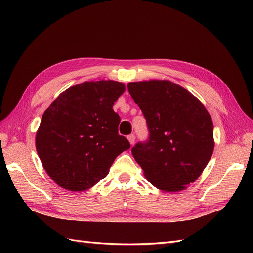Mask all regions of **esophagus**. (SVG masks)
Wrapping results in <instances>:
<instances>
[{
    "instance_id": "1",
    "label": "esophagus",
    "mask_w": 253,
    "mask_h": 253,
    "mask_svg": "<svg viewBox=\"0 0 253 253\" xmlns=\"http://www.w3.org/2000/svg\"><path fill=\"white\" fill-rule=\"evenodd\" d=\"M127 139H128L129 143H131V144H134V143H135V140H136V136H135L134 134L128 135V136H127Z\"/></svg>"
}]
</instances>
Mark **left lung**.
Returning <instances> with one entry per match:
<instances>
[{
    "label": "left lung",
    "instance_id": "1",
    "mask_svg": "<svg viewBox=\"0 0 253 253\" xmlns=\"http://www.w3.org/2000/svg\"><path fill=\"white\" fill-rule=\"evenodd\" d=\"M127 89L147 120L149 137L132 154L147 179L176 192L194 182L212 156L213 122L187 89L167 80L131 82Z\"/></svg>",
    "mask_w": 253,
    "mask_h": 253
}]
</instances>
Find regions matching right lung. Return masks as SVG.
<instances>
[{"label":"right lung","instance_id":"obj_1","mask_svg":"<svg viewBox=\"0 0 253 253\" xmlns=\"http://www.w3.org/2000/svg\"><path fill=\"white\" fill-rule=\"evenodd\" d=\"M125 88L112 80L83 82L63 91L44 112L36 148L45 171L60 187L89 189L131 148L118 133L120 117L113 110Z\"/></svg>","mask_w":253,"mask_h":253}]
</instances>
